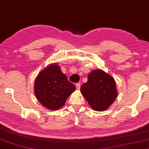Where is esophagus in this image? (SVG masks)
Wrapping results in <instances>:
<instances>
[{
    "instance_id": "1",
    "label": "esophagus",
    "mask_w": 149,
    "mask_h": 149,
    "mask_svg": "<svg viewBox=\"0 0 149 149\" xmlns=\"http://www.w3.org/2000/svg\"><path fill=\"white\" fill-rule=\"evenodd\" d=\"M76 87L77 89H80V83H79V82H78V83H76Z\"/></svg>"
}]
</instances>
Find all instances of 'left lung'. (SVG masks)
<instances>
[{
	"mask_svg": "<svg viewBox=\"0 0 149 149\" xmlns=\"http://www.w3.org/2000/svg\"><path fill=\"white\" fill-rule=\"evenodd\" d=\"M82 96L96 111H105L115 101L118 92L112 76L101 69L92 70L80 87Z\"/></svg>",
	"mask_w": 149,
	"mask_h": 149,
	"instance_id": "8db88e82",
	"label": "left lung"
}]
</instances>
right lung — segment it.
<instances>
[{"label":"right lung","instance_id":"obj_1","mask_svg":"<svg viewBox=\"0 0 149 149\" xmlns=\"http://www.w3.org/2000/svg\"><path fill=\"white\" fill-rule=\"evenodd\" d=\"M75 89V85L68 80L58 64L55 63L48 64L39 72L34 85L37 99L50 110H57L64 106Z\"/></svg>","mask_w":149,"mask_h":149}]
</instances>
